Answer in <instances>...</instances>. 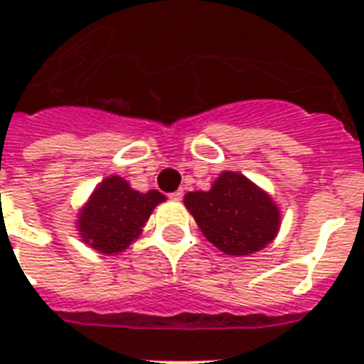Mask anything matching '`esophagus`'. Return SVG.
Masks as SVG:
<instances>
[{"label":"esophagus","instance_id":"34e87169","mask_svg":"<svg viewBox=\"0 0 364 364\" xmlns=\"http://www.w3.org/2000/svg\"><path fill=\"white\" fill-rule=\"evenodd\" d=\"M182 196H184V191L182 190H176V191H173V193H168V197H171L173 201H180V199H182Z\"/></svg>","mask_w":364,"mask_h":364}]
</instances>
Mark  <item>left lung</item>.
I'll return each mask as SVG.
<instances>
[{
  "label": "left lung",
  "mask_w": 364,
  "mask_h": 364,
  "mask_svg": "<svg viewBox=\"0 0 364 364\" xmlns=\"http://www.w3.org/2000/svg\"><path fill=\"white\" fill-rule=\"evenodd\" d=\"M184 205L210 243L230 256H249L272 243L281 210L266 190L233 171H224L210 190L190 191Z\"/></svg>",
  "instance_id": "left-lung-1"
}]
</instances>
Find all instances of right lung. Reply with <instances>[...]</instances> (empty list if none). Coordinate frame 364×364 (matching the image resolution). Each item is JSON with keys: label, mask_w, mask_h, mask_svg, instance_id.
Instances as JSON below:
<instances>
[{"label": "right lung", "mask_w": 364, "mask_h": 364, "mask_svg": "<svg viewBox=\"0 0 364 364\" xmlns=\"http://www.w3.org/2000/svg\"><path fill=\"white\" fill-rule=\"evenodd\" d=\"M161 191L132 190L123 176L112 174L95 188L80 208L75 228L81 241L102 255H119L136 241L142 228L159 203Z\"/></svg>", "instance_id": "1"}]
</instances>
